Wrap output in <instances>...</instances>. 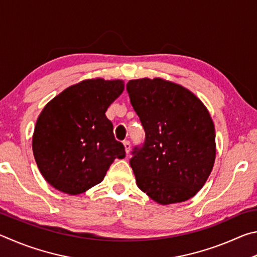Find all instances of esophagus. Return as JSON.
Returning <instances> with one entry per match:
<instances>
[{
	"label": "esophagus",
	"instance_id": "esophagus-1",
	"mask_svg": "<svg viewBox=\"0 0 257 257\" xmlns=\"http://www.w3.org/2000/svg\"><path fill=\"white\" fill-rule=\"evenodd\" d=\"M123 145H124V148H125L126 155H127L128 152H130V150H131V143H130V141H124Z\"/></svg>",
	"mask_w": 257,
	"mask_h": 257
}]
</instances>
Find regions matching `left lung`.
Returning <instances> with one entry per match:
<instances>
[{
	"mask_svg": "<svg viewBox=\"0 0 257 257\" xmlns=\"http://www.w3.org/2000/svg\"><path fill=\"white\" fill-rule=\"evenodd\" d=\"M126 90L146 132L130 159L138 187L164 205L191 199L215 159L208 109L190 90L159 78L131 80Z\"/></svg>",
	"mask_w": 257,
	"mask_h": 257,
	"instance_id": "1",
	"label": "left lung"
}]
</instances>
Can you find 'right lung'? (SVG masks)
Wrapping results in <instances>:
<instances>
[{
	"label": "right lung",
	"instance_id": "1",
	"mask_svg": "<svg viewBox=\"0 0 257 257\" xmlns=\"http://www.w3.org/2000/svg\"><path fill=\"white\" fill-rule=\"evenodd\" d=\"M120 80H84L49 101L37 119L33 151L40 173L56 190L76 195L100 183L125 148L105 112L123 92Z\"/></svg>",
	"mask_w": 257,
	"mask_h": 257
}]
</instances>
